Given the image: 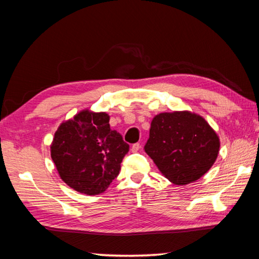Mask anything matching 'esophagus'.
<instances>
[{"mask_svg": "<svg viewBox=\"0 0 259 259\" xmlns=\"http://www.w3.org/2000/svg\"><path fill=\"white\" fill-rule=\"evenodd\" d=\"M140 149V144H134L133 146H131V152L133 153H137L138 150Z\"/></svg>", "mask_w": 259, "mask_h": 259, "instance_id": "34e87169", "label": "esophagus"}]
</instances>
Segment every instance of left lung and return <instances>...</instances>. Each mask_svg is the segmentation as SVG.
<instances>
[{
    "label": "left lung",
    "mask_w": 259,
    "mask_h": 259,
    "mask_svg": "<svg viewBox=\"0 0 259 259\" xmlns=\"http://www.w3.org/2000/svg\"><path fill=\"white\" fill-rule=\"evenodd\" d=\"M144 148L168 181L183 186L211 167L220 139L204 117L188 111L172 112L154 117Z\"/></svg>",
    "instance_id": "8db88e82"
}]
</instances>
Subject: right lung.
Wrapping results in <instances>:
<instances>
[{
  "instance_id": "obj_1",
  "label": "right lung",
  "mask_w": 259,
  "mask_h": 259,
  "mask_svg": "<svg viewBox=\"0 0 259 259\" xmlns=\"http://www.w3.org/2000/svg\"><path fill=\"white\" fill-rule=\"evenodd\" d=\"M110 116L83 110L61 123L51 145V157L61 179L84 195L104 192L119 176L121 162L129 152Z\"/></svg>"
}]
</instances>
